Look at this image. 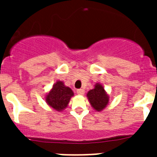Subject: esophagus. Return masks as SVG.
Segmentation results:
<instances>
[{
    "mask_svg": "<svg viewBox=\"0 0 157 157\" xmlns=\"http://www.w3.org/2000/svg\"><path fill=\"white\" fill-rule=\"evenodd\" d=\"M77 94L78 95H83L84 94V90H83L82 89H79V90H77Z\"/></svg>",
    "mask_w": 157,
    "mask_h": 157,
    "instance_id": "obj_1",
    "label": "esophagus"
}]
</instances>
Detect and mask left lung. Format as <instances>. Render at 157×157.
<instances>
[{"label":"left lung","instance_id":"left-lung-1","mask_svg":"<svg viewBox=\"0 0 157 157\" xmlns=\"http://www.w3.org/2000/svg\"><path fill=\"white\" fill-rule=\"evenodd\" d=\"M86 98L91 107L96 112H102L105 110L109 103V95L105 87L100 82L95 83L94 89L86 94Z\"/></svg>","mask_w":157,"mask_h":157}]
</instances>
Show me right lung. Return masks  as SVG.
<instances>
[{
    "label": "right lung",
    "instance_id": "obj_1",
    "mask_svg": "<svg viewBox=\"0 0 157 157\" xmlns=\"http://www.w3.org/2000/svg\"><path fill=\"white\" fill-rule=\"evenodd\" d=\"M73 96L74 92L71 89L66 86L63 81L57 80L46 94L45 101L54 111L63 112L67 107Z\"/></svg>",
    "mask_w": 157,
    "mask_h": 157
}]
</instances>
